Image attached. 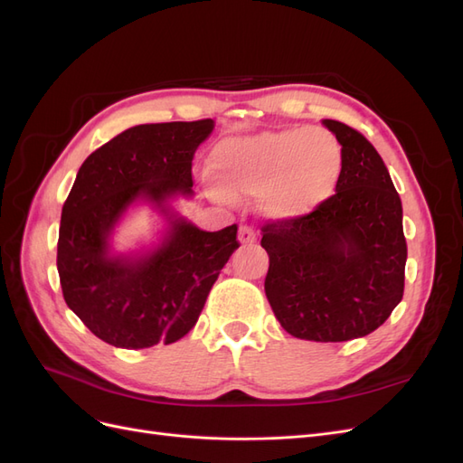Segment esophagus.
I'll return each mask as SVG.
<instances>
[{
  "label": "esophagus",
  "instance_id": "1",
  "mask_svg": "<svg viewBox=\"0 0 463 463\" xmlns=\"http://www.w3.org/2000/svg\"><path fill=\"white\" fill-rule=\"evenodd\" d=\"M240 243L241 245H253L255 241H257V233H255V230L253 228H249V226H241L240 228Z\"/></svg>",
  "mask_w": 463,
  "mask_h": 463
}]
</instances>
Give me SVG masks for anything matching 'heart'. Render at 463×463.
Returning <instances> with one entry per match:
<instances>
[{
	"instance_id": "b5f03b06",
	"label": "heart",
	"mask_w": 463,
	"mask_h": 463,
	"mask_svg": "<svg viewBox=\"0 0 463 463\" xmlns=\"http://www.w3.org/2000/svg\"><path fill=\"white\" fill-rule=\"evenodd\" d=\"M344 150L320 128L232 137L210 154V174L226 197L257 194L259 213L276 222L309 216L338 187Z\"/></svg>"
}]
</instances>
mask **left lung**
<instances>
[{
    "mask_svg": "<svg viewBox=\"0 0 463 463\" xmlns=\"http://www.w3.org/2000/svg\"><path fill=\"white\" fill-rule=\"evenodd\" d=\"M322 123L344 150L340 184L309 216L264 223V291L288 334L347 342L384 325L402 301L408 245L381 154L349 125Z\"/></svg>",
    "mask_w": 463,
    "mask_h": 463,
    "instance_id": "obj_1",
    "label": "left lung"
}]
</instances>
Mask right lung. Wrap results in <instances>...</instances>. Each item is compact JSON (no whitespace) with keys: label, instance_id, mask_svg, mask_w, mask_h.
Returning <instances> with one entry per match:
<instances>
[{"label":"right lung","instance_id":"obj_1","mask_svg":"<svg viewBox=\"0 0 463 463\" xmlns=\"http://www.w3.org/2000/svg\"><path fill=\"white\" fill-rule=\"evenodd\" d=\"M213 129V119L137 125L79 167L61 210L58 272L69 309L109 345L143 349L184 338L240 247L235 223L203 232L165 206L175 194H193L194 150ZM137 200L160 207L171 230L145 256H111L109 235Z\"/></svg>","mask_w":463,"mask_h":463}]
</instances>
